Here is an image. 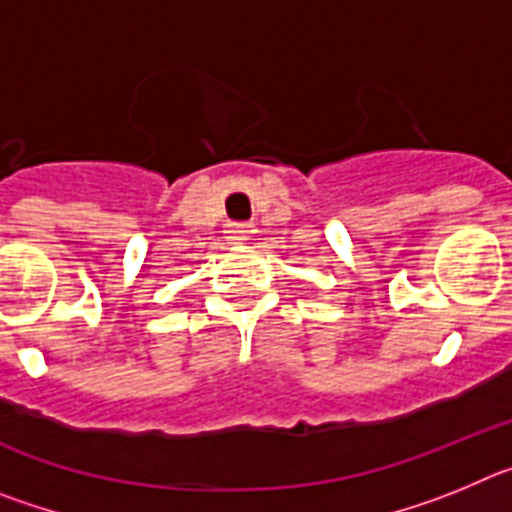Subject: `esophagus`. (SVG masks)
Returning a JSON list of instances; mask_svg holds the SVG:
<instances>
[{"label":"esophagus","instance_id":"34e87169","mask_svg":"<svg viewBox=\"0 0 512 512\" xmlns=\"http://www.w3.org/2000/svg\"><path fill=\"white\" fill-rule=\"evenodd\" d=\"M246 225L243 223H228L225 225V238H228V241H233V243H238V241H246Z\"/></svg>","mask_w":512,"mask_h":512}]
</instances>
